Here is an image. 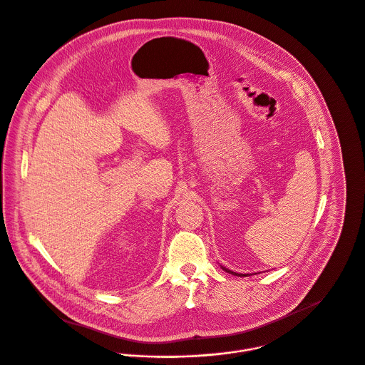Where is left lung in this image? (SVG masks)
<instances>
[{
    "mask_svg": "<svg viewBox=\"0 0 365 365\" xmlns=\"http://www.w3.org/2000/svg\"><path fill=\"white\" fill-rule=\"evenodd\" d=\"M227 274H232V275H237V277H247V275H244V274H235V272H232V271H230V269H227V268H224V267H221Z\"/></svg>",
    "mask_w": 365,
    "mask_h": 365,
    "instance_id": "obj_1",
    "label": "left lung"
}]
</instances>
